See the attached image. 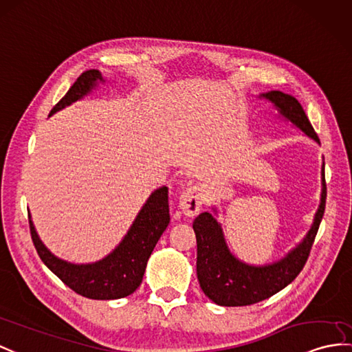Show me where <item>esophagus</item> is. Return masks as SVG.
<instances>
[{
  "instance_id": "obj_1",
  "label": "esophagus",
  "mask_w": 352,
  "mask_h": 352,
  "mask_svg": "<svg viewBox=\"0 0 352 352\" xmlns=\"http://www.w3.org/2000/svg\"><path fill=\"white\" fill-rule=\"evenodd\" d=\"M204 188L200 185H191L179 197V209L186 217H195L200 212L201 204L204 203Z\"/></svg>"
}]
</instances>
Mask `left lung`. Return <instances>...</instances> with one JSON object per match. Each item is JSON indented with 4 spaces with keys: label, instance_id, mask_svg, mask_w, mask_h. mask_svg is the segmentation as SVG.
<instances>
[{
    "label": "left lung",
    "instance_id": "8db88e82",
    "mask_svg": "<svg viewBox=\"0 0 352 352\" xmlns=\"http://www.w3.org/2000/svg\"><path fill=\"white\" fill-rule=\"evenodd\" d=\"M261 97L272 101L282 116L294 124L307 137L320 143L318 135L307 119L302 104L293 96L280 91H270L261 94ZM321 181V203L315 213L311 230L307 231L302 243L289 251L284 258L272 264L251 265L237 260L230 252L224 231L212 213L203 212L194 219L192 228L197 237V278H199L203 293L212 302L221 306L254 305L279 293L297 278L307 261L324 217L325 197H327L324 164Z\"/></svg>",
    "mask_w": 352,
    "mask_h": 352
}]
</instances>
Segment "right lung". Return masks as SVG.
Returning a JSON list of instances; mask_svg holds the SVG:
<instances>
[{"mask_svg":"<svg viewBox=\"0 0 352 352\" xmlns=\"http://www.w3.org/2000/svg\"><path fill=\"white\" fill-rule=\"evenodd\" d=\"M97 82H104L98 70L82 73L65 96L58 101V104L50 110V115L88 96L97 87ZM28 219L31 239L41 261L67 287H70L74 293L87 298H122L133 294L142 284L149 256L168 226V188L161 186L153 191L134 219L122 242L115 248L113 252L91 264H73L58 258L40 241L30 213Z\"/></svg>","mask_w":352,"mask_h":352,"instance_id":"1","label":"right lung"}]
</instances>
